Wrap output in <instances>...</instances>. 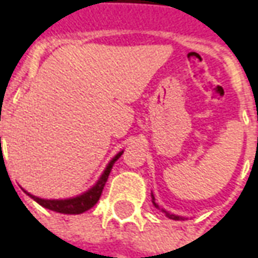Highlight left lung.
Returning a JSON list of instances; mask_svg holds the SVG:
<instances>
[{"instance_id":"1","label":"left lung","mask_w":258,"mask_h":258,"mask_svg":"<svg viewBox=\"0 0 258 258\" xmlns=\"http://www.w3.org/2000/svg\"><path fill=\"white\" fill-rule=\"evenodd\" d=\"M151 198H153V194H151ZM153 201H154V198H153ZM153 204H154V202H153ZM154 205H156V204H154ZM156 207L159 208V205H156ZM166 217H167V218H170V219H176V221H180V219H183V218H182V217H179V215H173V214H167V212H166Z\"/></svg>"}]
</instances>
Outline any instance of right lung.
I'll return each instance as SVG.
<instances>
[{"label":"right lung","mask_w":258,"mask_h":258,"mask_svg":"<svg viewBox=\"0 0 258 258\" xmlns=\"http://www.w3.org/2000/svg\"><path fill=\"white\" fill-rule=\"evenodd\" d=\"M121 154H122V153H118L117 156L111 160V163L108 164V167L105 169L104 174H102L101 179L98 180V183H96L89 192H86L84 195L78 196V198H73V199H64V201H47V199H40L37 196L30 195V194H28V195L31 196L37 204H40L41 207L47 208V209H50V211H56V212H60V214H82L85 211L91 209V208L94 207L96 202L99 201V198L102 195V189H104V186L107 183L109 172H111L114 163L119 159Z\"/></svg>","instance_id":"1"}]
</instances>
